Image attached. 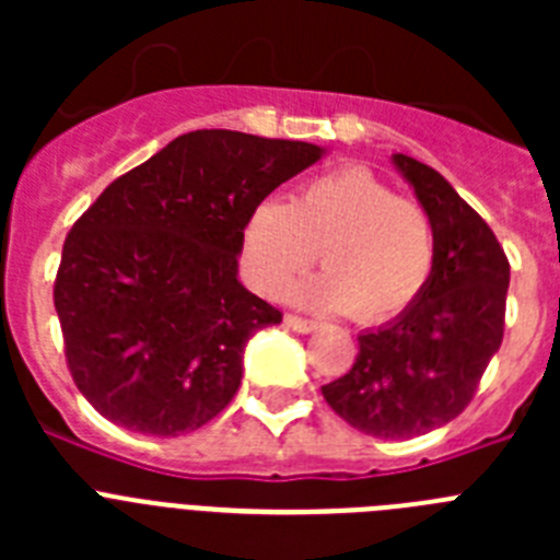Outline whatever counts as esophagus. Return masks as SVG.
<instances>
[{
    "label": "esophagus",
    "instance_id": "34e87169",
    "mask_svg": "<svg viewBox=\"0 0 560 560\" xmlns=\"http://www.w3.org/2000/svg\"><path fill=\"white\" fill-rule=\"evenodd\" d=\"M285 325H289L291 330H296V334H311V330L319 328V323H314V319H305V316H296V314H285Z\"/></svg>",
    "mask_w": 560,
    "mask_h": 560
}]
</instances>
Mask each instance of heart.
Returning a JSON list of instances; mask_svg holds the SVG:
<instances>
[{
	"label": "heart",
	"instance_id": "heart-1",
	"mask_svg": "<svg viewBox=\"0 0 560 560\" xmlns=\"http://www.w3.org/2000/svg\"><path fill=\"white\" fill-rule=\"evenodd\" d=\"M319 252L325 275L300 285L316 311H350L364 325L409 308L432 280V215L361 165L305 182L289 205L260 201L244 224V264L266 296H283Z\"/></svg>",
	"mask_w": 560,
	"mask_h": 560
}]
</instances>
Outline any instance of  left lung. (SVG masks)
Instances as JSON below:
<instances>
[{
    "label": "left lung",
    "instance_id": "1",
    "mask_svg": "<svg viewBox=\"0 0 560 560\" xmlns=\"http://www.w3.org/2000/svg\"><path fill=\"white\" fill-rule=\"evenodd\" d=\"M438 237L423 294L395 323L359 336V355L325 384L328 407L373 438H418L457 418L502 345L511 264L497 235L434 167L395 153Z\"/></svg>",
    "mask_w": 560,
    "mask_h": 560
}]
</instances>
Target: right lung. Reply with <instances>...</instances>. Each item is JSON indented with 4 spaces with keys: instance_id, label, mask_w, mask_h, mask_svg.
Segmentation results:
<instances>
[{
    "instance_id": "add662e5",
    "label": "right lung",
    "mask_w": 560,
    "mask_h": 560,
    "mask_svg": "<svg viewBox=\"0 0 560 560\" xmlns=\"http://www.w3.org/2000/svg\"><path fill=\"white\" fill-rule=\"evenodd\" d=\"M323 148L201 128L122 173L72 224L52 300L75 387L153 438L210 423L249 336L283 314L237 283L249 212Z\"/></svg>"
}]
</instances>
